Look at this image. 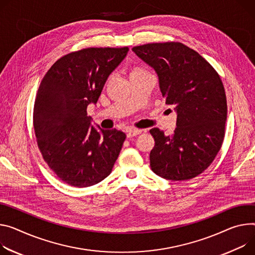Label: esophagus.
<instances>
[{"instance_id": "esophagus-1", "label": "esophagus", "mask_w": 255, "mask_h": 255, "mask_svg": "<svg viewBox=\"0 0 255 255\" xmlns=\"http://www.w3.org/2000/svg\"><path fill=\"white\" fill-rule=\"evenodd\" d=\"M141 132H142V131L139 130V129H129V130L127 131V137H128V138H131V137H133V136H137V135H139Z\"/></svg>"}]
</instances>
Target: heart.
I'll return each mask as SVG.
<instances>
[{
	"label": "heart",
	"mask_w": 255,
	"mask_h": 255,
	"mask_svg": "<svg viewBox=\"0 0 255 255\" xmlns=\"http://www.w3.org/2000/svg\"><path fill=\"white\" fill-rule=\"evenodd\" d=\"M145 72H147V71L145 70V69H143L142 67L136 66V67H133V68L131 69V71H130V77H131V76H134V75H137V74L145 73Z\"/></svg>",
	"instance_id": "b5f03b06"
}]
</instances>
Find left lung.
I'll use <instances>...</instances> for the list:
<instances>
[{
    "label": "left lung",
    "instance_id": "left-lung-1",
    "mask_svg": "<svg viewBox=\"0 0 255 255\" xmlns=\"http://www.w3.org/2000/svg\"><path fill=\"white\" fill-rule=\"evenodd\" d=\"M132 51L154 69L166 105L177 114L172 136L158 128L149 130L155 141L151 170L167 180L192 179L213 163L224 140L223 82L210 63L181 42L147 43Z\"/></svg>",
    "mask_w": 255,
    "mask_h": 255
}]
</instances>
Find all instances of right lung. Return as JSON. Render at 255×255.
<instances>
[{
  "mask_svg": "<svg viewBox=\"0 0 255 255\" xmlns=\"http://www.w3.org/2000/svg\"><path fill=\"white\" fill-rule=\"evenodd\" d=\"M127 47L88 48L59 59L42 78L33 111L38 148L65 183L88 187L108 177L126 135L91 125L87 106L97 104Z\"/></svg>",
  "mask_w": 255,
  "mask_h": 255,
  "instance_id": "obj_1",
  "label": "right lung"
}]
</instances>
